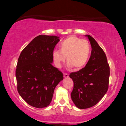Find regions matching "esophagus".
I'll return each mask as SVG.
<instances>
[{"label": "esophagus", "instance_id": "1", "mask_svg": "<svg viewBox=\"0 0 126 126\" xmlns=\"http://www.w3.org/2000/svg\"><path fill=\"white\" fill-rule=\"evenodd\" d=\"M63 76H64V77H65V78H68V77H69V75L68 73H65L64 74H63Z\"/></svg>", "mask_w": 126, "mask_h": 126}]
</instances>
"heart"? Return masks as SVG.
<instances>
[{
    "mask_svg": "<svg viewBox=\"0 0 126 126\" xmlns=\"http://www.w3.org/2000/svg\"><path fill=\"white\" fill-rule=\"evenodd\" d=\"M60 50L54 49L52 53L53 61L58 68L66 60L69 68L73 67L76 70L85 66L91 54V46L89 42L76 36H70L62 41Z\"/></svg>",
    "mask_w": 126,
    "mask_h": 126,
    "instance_id": "heart-1",
    "label": "heart"
}]
</instances>
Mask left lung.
Masks as SVG:
<instances>
[{
    "label": "left lung",
    "mask_w": 126,
    "mask_h": 126,
    "mask_svg": "<svg viewBox=\"0 0 126 126\" xmlns=\"http://www.w3.org/2000/svg\"><path fill=\"white\" fill-rule=\"evenodd\" d=\"M86 36L92 47L89 61L84 68L69 75L73 81L72 100L80 109L95 106L107 92L110 81V66L104 51L94 38Z\"/></svg>",
    "instance_id": "obj_1"
}]
</instances>
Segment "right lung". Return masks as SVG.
<instances>
[{"label": "right lung", "instance_id": "1", "mask_svg": "<svg viewBox=\"0 0 126 126\" xmlns=\"http://www.w3.org/2000/svg\"><path fill=\"white\" fill-rule=\"evenodd\" d=\"M60 37L40 35L23 49L18 60L15 76L17 90L24 100L38 108L46 107L63 73L51 64L52 53Z\"/></svg>", "mask_w": 126, "mask_h": 126}]
</instances>
